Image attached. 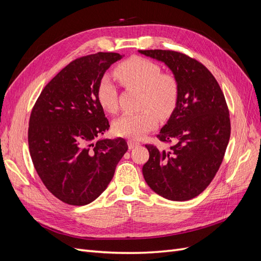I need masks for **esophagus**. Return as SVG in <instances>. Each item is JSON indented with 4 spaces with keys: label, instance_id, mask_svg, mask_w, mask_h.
Wrapping results in <instances>:
<instances>
[{
    "label": "esophagus",
    "instance_id": "1",
    "mask_svg": "<svg viewBox=\"0 0 261 261\" xmlns=\"http://www.w3.org/2000/svg\"><path fill=\"white\" fill-rule=\"evenodd\" d=\"M140 144L138 143V141H135V140H128V148L129 149H133V148H135V147H138Z\"/></svg>",
    "mask_w": 261,
    "mask_h": 261
}]
</instances>
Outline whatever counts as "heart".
I'll return each instance as SVG.
<instances>
[{
    "label": "heart",
    "instance_id": "b5f03b06",
    "mask_svg": "<svg viewBox=\"0 0 261 261\" xmlns=\"http://www.w3.org/2000/svg\"><path fill=\"white\" fill-rule=\"evenodd\" d=\"M114 77L126 88L143 91L141 108L138 113L126 112L113 123V132L117 136L139 139L158 125L157 113L165 118L174 111L179 97V86L174 76L162 74L156 63L141 57H133L122 62L114 69ZM99 103L106 111L113 113L117 110V88L112 78H102L97 91Z\"/></svg>",
    "mask_w": 261,
    "mask_h": 261
}]
</instances>
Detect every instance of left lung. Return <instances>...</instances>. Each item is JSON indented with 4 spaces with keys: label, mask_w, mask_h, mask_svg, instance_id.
Wrapping results in <instances>:
<instances>
[{
    "label": "left lung",
    "mask_w": 261,
    "mask_h": 261,
    "mask_svg": "<svg viewBox=\"0 0 261 261\" xmlns=\"http://www.w3.org/2000/svg\"><path fill=\"white\" fill-rule=\"evenodd\" d=\"M163 62L179 86L177 106L156 137L172 143L168 151L146 145L143 174L163 198H195L211 183L222 163L231 135L224 94L209 69L188 55L170 50H139Z\"/></svg>",
    "instance_id": "8db88e82"
}]
</instances>
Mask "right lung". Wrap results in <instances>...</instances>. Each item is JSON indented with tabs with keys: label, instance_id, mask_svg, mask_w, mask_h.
<instances>
[{
	"label": "right lung",
	"instance_id": "1",
	"mask_svg": "<svg viewBox=\"0 0 261 261\" xmlns=\"http://www.w3.org/2000/svg\"><path fill=\"white\" fill-rule=\"evenodd\" d=\"M122 58L98 52L70 62L44 87L31 111V160L48 191L65 203L84 206L98 198L128 149L123 138L94 143L110 127L98 86Z\"/></svg>",
	"mask_w": 261,
	"mask_h": 261
}]
</instances>
